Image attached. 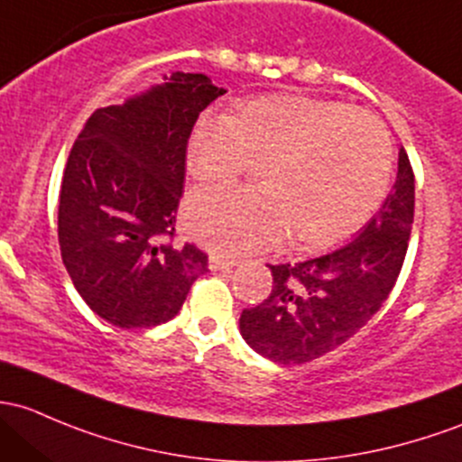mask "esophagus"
Returning <instances> with one entry per match:
<instances>
[{
  "label": "esophagus",
  "instance_id": "obj_1",
  "mask_svg": "<svg viewBox=\"0 0 462 462\" xmlns=\"http://www.w3.org/2000/svg\"><path fill=\"white\" fill-rule=\"evenodd\" d=\"M208 265H210V270H215V272H227V270L235 268L236 261L230 259V256H223V254H210Z\"/></svg>",
  "mask_w": 462,
  "mask_h": 462
}]
</instances>
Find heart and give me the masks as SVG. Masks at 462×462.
I'll return each mask as SVG.
<instances>
[{
    "mask_svg": "<svg viewBox=\"0 0 462 462\" xmlns=\"http://www.w3.org/2000/svg\"><path fill=\"white\" fill-rule=\"evenodd\" d=\"M252 162H263L261 188L226 183L188 197V227L212 250L259 252L288 232L300 247L338 244L385 199L392 143L372 115L305 95L259 97L236 116L197 121L188 145L194 179L226 181Z\"/></svg>",
    "mask_w": 462,
    "mask_h": 462,
    "instance_id": "obj_1",
    "label": "heart"
}]
</instances>
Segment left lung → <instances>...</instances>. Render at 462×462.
<instances>
[{
  "instance_id": "1",
  "label": "left lung",
  "mask_w": 462,
  "mask_h": 462,
  "mask_svg": "<svg viewBox=\"0 0 462 462\" xmlns=\"http://www.w3.org/2000/svg\"><path fill=\"white\" fill-rule=\"evenodd\" d=\"M411 223L414 172L401 148L394 190L356 239L300 263L270 265V296L239 319L247 346L283 365L314 361L343 346L390 296Z\"/></svg>"
}]
</instances>
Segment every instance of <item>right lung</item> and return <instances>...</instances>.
I'll list each match as a JSON object with an SVG mask.
<instances>
[{
	"label": "right lung",
	"mask_w": 462,
	"mask_h": 462,
	"mask_svg": "<svg viewBox=\"0 0 462 462\" xmlns=\"http://www.w3.org/2000/svg\"><path fill=\"white\" fill-rule=\"evenodd\" d=\"M201 72H172L121 106L99 108L68 154L60 192L61 259L77 292L116 328L177 317L208 272L197 245H170L199 113L223 95Z\"/></svg>",
	"instance_id": "obj_1"
}]
</instances>
